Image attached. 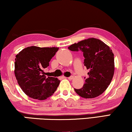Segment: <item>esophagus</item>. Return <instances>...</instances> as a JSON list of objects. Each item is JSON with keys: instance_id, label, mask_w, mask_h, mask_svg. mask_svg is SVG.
Listing matches in <instances>:
<instances>
[{"instance_id": "34e87169", "label": "esophagus", "mask_w": 132, "mask_h": 132, "mask_svg": "<svg viewBox=\"0 0 132 132\" xmlns=\"http://www.w3.org/2000/svg\"><path fill=\"white\" fill-rule=\"evenodd\" d=\"M73 78H74L73 76H70V77H68V79H69V80H72Z\"/></svg>"}]
</instances>
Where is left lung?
<instances>
[{"label":"left lung","mask_w":132,"mask_h":132,"mask_svg":"<svg viewBox=\"0 0 132 132\" xmlns=\"http://www.w3.org/2000/svg\"><path fill=\"white\" fill-rule=\"evenodd\" d=\"M68 49L81 51L84 57V66L89 70L88 77L83 87L74 89L81 97L94 98L105 92L114 73V57L112 50L101 40L94 38L84 39L71 45Z\"/></svg>","instance_id":"left-lung-1"}]
</instances>
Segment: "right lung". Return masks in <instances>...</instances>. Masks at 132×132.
Masks as SVG:
<instances>
[{
	"instance_id": "1",
	"label": "right lung",
	"mask_w": 132,
	"mask_h": 132,
	"mask_svg": "<svg viewBox=\"0 0 132 132\" xmlns=\"http://www.w3.org/2000/svg\"><path fill=\"white\" fill-rule=\"evenodd\" d=\"M59 50L57 47L31 46L21 50L15 59V76L21 90L30 97L47 99L57 90L60 80L46 77L44 69Z\"/></svg>"
}]
</instances>
